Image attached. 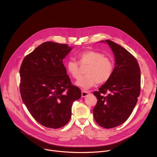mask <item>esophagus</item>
Returning <instances> with one entry per match:
<instances>
[{"mask_svg":"<svg viewBox=\"0 0 157 157\" xmlns=\"http://www.w3.org/2000/svg\"><path fill=\"white\" fill-rule=\"evenodd\" d=\"M90 94V92H88V91H85V90H83V91L81 92V96L83 97H85L88 95H89Z\"/></svg>","mask_w":157,"mask_h":157,"instance_id":"esophagus-1","label":"esophagus"}]
</instances>
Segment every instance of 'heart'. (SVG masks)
<instances>
[{
    "label": "heart",
    "instance_id": "b5f03b06",
    "mask_svg": "<svg viewBox=\"0 0 157 157\" xmlns=\"http://www.w3.org/2000/svg\"><path fill=\"white\" fill-rule=\"evenodd\" d=\"M78 58V62L70 60L66 63L68 73L74 79H78L80 76V65L82 67H87L85 70L86 75L80 78L76 83L78 86L87 90L97 83L104 84L111 79L114 69V63L110 57L104 56L99 52L87 50L80 53Z\"/></svg>",
    "mask_w": 157,
    "mask_h": 157
}]
</instances>
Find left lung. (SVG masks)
<instances>
[{
  "label": "left lung",
  "instance_id": "1",
  "mask_svg": "<svg viewBox=\"0 0 157 157\" xmlns=\"http://www.w3.org/2000/svg\"><path fill=\"white\" fill-rule=\"evenodd\" d=\"M105 41L114 53L115 67L111 79L94 92L97 102L93 113L98 125L111 128L124 123L132 113L141 90V71L130 52L112 40Z\"/></svg>",
  "mask_w": 157,
  "mask_h": 157
}]
</instances>
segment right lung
Listing matches in <instances>:
<instances>
[{
    "instance_id": "obj_1",
    "label": "right lung",
    "mask_w": 157,
    "mask_h": 157,
    "mask_svg": "<svg viewBox=\"0 0 157 157\" xmlns=\"http://www.w3.org/2000/svg\"><path fill=\"white\" fill-rule=\"evenodd\" d=\"M72 48L48 41L27 55L21 63L20 90L27 109L46 127L59 128L69 122L72 103L81 96L72 85L63 59Z\"/></svg>"
}]
</instances>
